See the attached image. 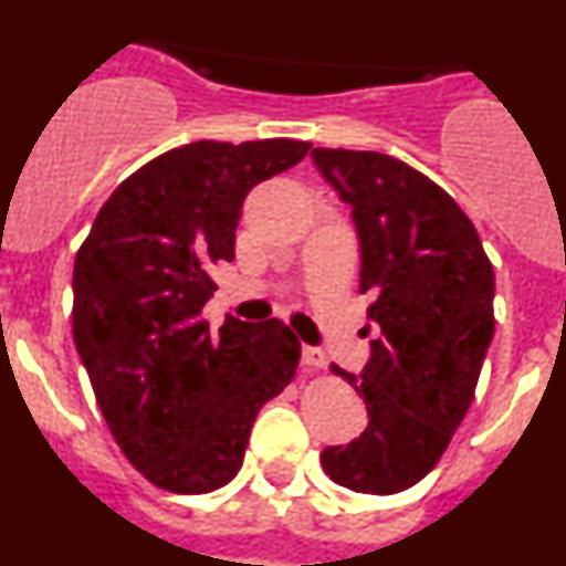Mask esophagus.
<instances>
[{"label": "esophagus", "instance_id": "esophagus-1", "mask_svg": "<svg viewBox=\"0 0 566 566\" xmlns=\"http://www.w3.org/2000/svg\"><path fill=\"white\" fill-rule=\"evenodd\" d=\"M303 365L312 371H319V368H326V354L319 348H303Z\"/></svg>", "mask_w": 566, "mask_h": 566}]
</instances>
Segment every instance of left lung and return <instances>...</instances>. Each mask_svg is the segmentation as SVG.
<instances>
[{"instance_id":"obj_1","label":"left lung","mask_w":566,"mask_h":566,"mask_svg":"<svg viewBox=\"0 0 566 566\" xmlns=\"http://www.w3.org/2000/svg\"><path fill=\"white\" fill-rule=\"evenodd\" d=\"M354 214L359 292L379 326L363 377L332 365L368 405L359 439L319 464L354 493L391 496L422 482L462 424L493 339V263L476 227L428 175L382 153L312 149Z\"/></svg>"}]
</instances>
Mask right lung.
<instances>
[{
  "mask_svg": "<svg viewBox=\"0 0 566 566\" xmlns=\"http://www.w3.org/2000/svg\"><path fill=\"white\" fill-rule=\"evenodd\" d=\"M312 144L195 142L124 178L73 269V339L115 444L155 488L198 496L238 476L260 408L283 394L300 339L280 319L218 332L212 272L234 258L254 184Z\"/></svg>",
  "mask_w": 566,
  "mask_h": 566,
  "instance_id": "right-lung-1",
  "label": "right lung"
}]
</instances>
